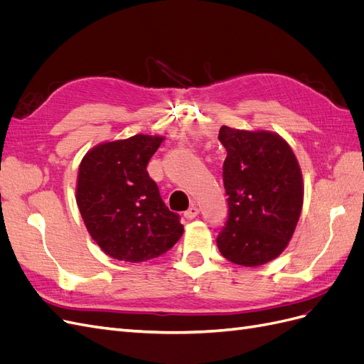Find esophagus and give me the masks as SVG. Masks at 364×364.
<instances>
[{"label":"esophagus","mask_w":364,"mask_h":364,"mask_svg":"<svg viewBox=\"0 0 364 364\" xmlns=\"http://www.w3.org/2000/svg\"><path fill=\"white\" fill-rule=\"evenodd\" d=\"M183 215H185V218L193 220V218H196L197 215H199V208H197L196 205H191V206L183 213Z\"/></svg>","instance_id":"obj_1"}]
</instances>
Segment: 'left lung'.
<instances>
[{
	"label": "left lung",
	"mask_w": 364,
	"mask_h": 364,
	"mask_svg": "<svg viewBox=\"0 0 364 364\" xmlns=\"http://www.w3.org/2000/svg\"><path fill=\"white\" fill-rule=\"evenodd\" d=\"M229 215L217 246L230 262L262 266L289 246L304 203V182L289 142L269 130L222 126Z\"/></svg>",
	"instance_id": "1"
}]
</instances>
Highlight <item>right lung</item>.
Wrapping results in <instances>:
<instances>
[{"label":"right lung","mask_w":364,"mask_h":364,"mask_svg":"<svg viewBox=\"0 0 364 364\" xmlns=\"http://www.w3.org/2000/svg\"><path fill=\"white\" fill-rule=\"evenodd\" d=\"M162 136L102 142L83 156L75 200L87 232L114 259L141 262L170 250L183 234L179 215L147 173Z\"/></svg>","instance_id":"add662e5"}]
</instances>
